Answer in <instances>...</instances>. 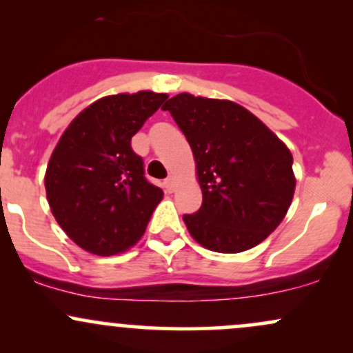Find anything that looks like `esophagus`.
Instances as JSON below:
<instances>
[{"label":"esophagus","mask_w":353,"mask_h":353,"mask_svg":"<svg viewBox=\"0 0 353 353\" xmlns=\"http://www.w3.org/2000/svg\"><path fill=\"white\" fill-rule=\"evenodd\" d=\"M164 189H165V192L174 191V177H168V179L164 181Z\"/></svg>","instance_id":"obj_1"}]
</instances>
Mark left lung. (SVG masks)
<instances>
[{
	"instance_id": "1",
	"label": "left lung",
	"mask_w": 353,
	"mask_h": 353,
	"mask_svg": "<svg viewBox=\"0 0 353 353\" xmlns=\"http://www.w3.org/2000/svg\"><path fill=\"white\" fill-rule=\"evenodd\" d=\"M183 130L196 159L203 204L183 219L199 245L241 253L285 218L293 192V157L250 110L230 100L179 94L162 107Z\"/></svg>"
}]
</instances>
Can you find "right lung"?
<instances>
[{"mask_svg": "<svg viewBox=\"0 0 353 353\" xmlns=\"http://www.w3.org/2000/svg\"><path fill=\"white\" fill-rule=\"evenodd\" d=\"M168 100L137 92L103 97L80 112L50 157L48 204L61 230L88 253L112 256L144 234L162 189L145 179L130 141Z\"/></svg>", "mask_w": 353, "mask_h": 353, "instance_id": "add662e5", "label": "right lung"}]
</instances>
